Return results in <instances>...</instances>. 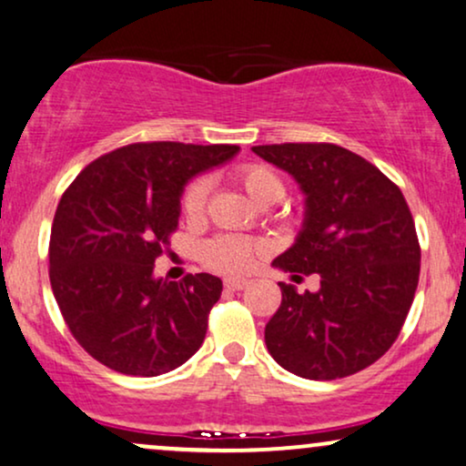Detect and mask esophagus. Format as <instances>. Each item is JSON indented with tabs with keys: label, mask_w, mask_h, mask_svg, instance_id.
<instances>
[{
	"label": "esophagus",
	"mask_w": 466,
	"mask_h": 466,
	"mask_svg": "<svg viewBox=\"0 0 466 466\" xmlns=\"http://www.w3.org/2000/svg\"><path fill=\"white\" fill-rule=\"evenodd\" d=\"M223 284H226L228 290H243V288H247V284H249V281H247V279H237V277H228V279L223 281Z\"/></svg>",
	"instance_id": "34e87169"
}]
</instances>
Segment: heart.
<instances>
[{
	"instance_id": "1",
	"label": "heart",
	"mask_w": 466,
	"mask_h": 466,
	"mask_svg": "<svg viewBox=\"0 0 466 466\" xmlns=\"http://www.w3.org/2000/svg\"><path fill=\"white\" fill-rule=\"evenodd\" d=\"M234 180L243 187V191L260 208L273 206L284 198L286 187L273 169L267 165H238L234 169ZM210 196V180L206 176L191 180L185 193H182V213L187 219H199L204 215L206 204ZM262 251V245L245 237L223 234L202 247V260L206 267L219 270V273L237 275L243 273L253 264V258Z\"/></svg>"
}]
</instances>
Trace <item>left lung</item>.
Returning <instances> with one entry per match:
<instances>
[{
  "mask_svg": "<svg viewBox=\"0 0 466 466\" xmlns=\"http://www.w3.org/2000/svg\"><path fill=\"white\" fill-rule=\"evenodd\" d=\"M305 196V219L275 268L318 273L316 292L279 281L281 305L264 329L270 357L309 380H335L380 359L396 341L420 281V240L393 182L335 144L251 148Z\"/></svg>",
  "mask_w": 466,
  "mask_h": 466,
  "instance_id": "obj_1",
  "label": "left lung"
}]
</instances>
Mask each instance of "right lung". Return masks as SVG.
Returning <instances> with one entry per match:
<instances>
[{"instance_id": "obj_1", "label": "right lung", "mask_w": 466, "mask_h": 466, "mask_svg": "<svg viewBox=\"0 0 466 466\" xmlns=\"http://www.w3.org/2000/svg\"><path fill=\"white\" fill-rule=\"evenodd\" d=\"M238 150L131 144L92 161L64 191L51 228L49 279L87 355L128 376L165 374L196 355L221 279H157L155 260L178 228L187 182Z\"/></svg>"}]
</instances>
